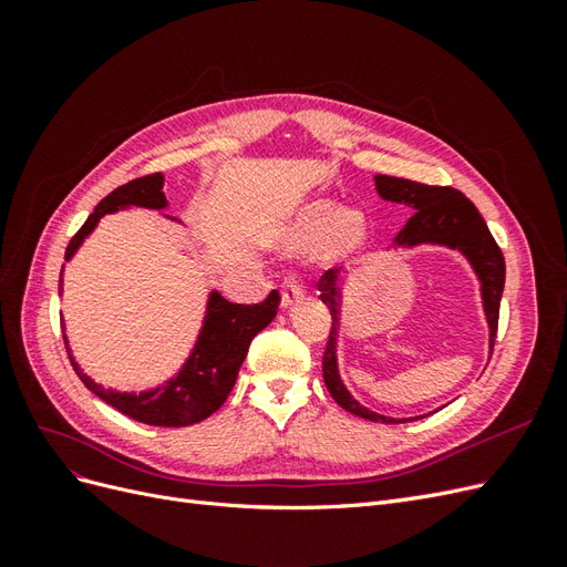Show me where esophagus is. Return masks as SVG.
Returning a JSON list of instances; mask_svg holds the SVG:
<instances>
[{
  "label": "esophagus",
  "mask_w": 567,
  "mask_h": 567,
  "mask_svg": "<svg viewBox=\"0 0 567 567\" xmlns=\"http://www.w3.org/2000/svg\"><path fill=\"white\" fill-rule=\"evenodd\" d=\"M302 298H305V288L296 274H290V277L284 279V286H281V307L284 310H290V307H296Z\"/></svg>",
  "instance_id": "obj_1"
}]
</instances>
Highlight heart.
<instances>
[{"label":"heart","instance_id":"obj_1","mask_svg":"<svg viewBox=\"0 0 567 567\" xmlns=\"http://www.w3.org/2000/svg\"><path fill=\"white\" fill-rule=\"evenodd\" d=\"M288 238L296 248L317 246V262L321 267H338L362 252L367 221L354 210H340L336 200L319 198L298 210Z\"/></svg>","mask_w":567,"mask_h":567}]
</instances>
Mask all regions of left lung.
I'll list each match as a JSON object with an SVG mask.
<instances>
[{"label":"left lung","mask_w":567,"mask_h":567,"mask_svg":"<svg viewBox=\"0 0 567 567\" xmlns=\"http://www.w3.org/2000/svg\"><path fill=\"white\" fill-rule=\"evenodd\" d=\"M375 192L383 200L402 203L414 210L406 219L400 234L392 238L394 248H416V246H442L450 250H458L473 267L480 281V298H483V310L489 326V352L494 350L496 326H499V305L504 293L506 265L502 248L492 238L483 215L477 213L475 205L452 186H427L402 177L375 175ZM321 302L329 307L333 326L326 342L323 352V383L329 388L331 398L350 414L367 419L373 423H406L423 416L411 419H390L383 414L359 404L350 390L346 388L338 371V331H340V305H342V286L338 284L336 269H329L319 279Z\"/></svg>","instance_id":"obj_1"}]
</instances>
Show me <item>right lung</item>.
Masks as SVG:
<instances>
[{
	"mask_svg": "<svg viewBox=\"0 0 567 567\" xmlns=\"http://www.w3.org/2000/svg\"><path fill=\"white\" fill-rule=\"evenodd\" d=\"M163 186H165V177L161 173L132 179L123 186H117L115 192H111L96 205L94 213L82 225V229L71 238V244L65 248V262L78 252L84 238L96 229L99 219L104 215H113L125 208L165 210L167 198L163 194ZM61 290H63V269H61L59 293ZM277 310H279L277 290H271V293L257 305H234L221 298L217 290H210L196 346L192 352H188L182 369L163 385L148 388L142 392H120L113 388L99 385L80 369V364L73 359L65 333H63V340L68 348V357H71V364L80 375V381L84 383V388L92 390L96 398H101L113 409L123 411L125 416L140 423L179 427V425H192L208 419L221 404H225L236 383L238 369H241L244 359L248 354L250 340L260 333L265 326L271 323V319L277 317ZM61 329H63V321H61Z\"/></svg>",
	"mask_w": 567,
	"mask_h": 567,
	"instance_id": "1",
	"label": "right lung"
}]
</instances>
